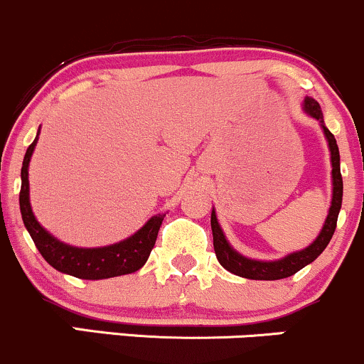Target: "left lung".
<instances>
[{
	"label": "left lung",
	"instance_id": "1",
	"mask_svg": "<svg viewBox=\"0 0 364 364\" xmlns=\"http://www.w3.org/2000/svg\"><path fill=\"white\" fill-rule=\"evenodd\" d=\"M304 109L309 115L320 120L321 127L328 141L330 154H332V182H333V196H332V206H330L328 216L325 220V225L321 228L320 235L316 237V240L309 247L303 249L299 252H292V255L285 256L284 259L279 261H255L247 259L244 256H240L239 252H235L230 247V244L227 242L225 235H223L222 228H220L218 222H216L215 211H211V230H213V247L215 255L218 258L220 264H222L225 270H228L234 275L244 277V279L251 280H279V279H287V277L294 275L304 268L306 264H309L314 261L321 252L325 251V247L328 246L330 239H332L333 232L337 227V218L338 211L342 206V175H341V156H338V148L337 141L333 137V134L325 127L323 124V115H321V108L316 101L311 97H306L304 100Z\"/></svg>",
	"mask_w": 364,
	"mask_h": 364
}]
</instances>
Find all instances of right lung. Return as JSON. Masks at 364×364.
Segmentation results:
<instances>
[{
  "instance_id": "obj_1",
  "label": "right lung",
  "mask_w": 364,
  "mask_h": 364,
  "mask_svg": "<svg viewBox=\"0 0 364 364\" xmlns=\"http://www.w3.org/2000/svg\"><path fill=\"white\" fill-rule=\"evenodd\" d=\"M39 136V132H38ZM38 137L34 139L26 151L22 163V187H20V213H22L23 225L27 227L28 234L34 240L36 247L39 249L41 256L56 268L58 272L68 273L77 279L85 280H101L109 277L127 275V273L137 272L144 267L149 258L151 249L156 242L158 230H160L165 215H156L146 223L137 234L129 237L127 240L113 244L108 247L96 249H80L72 247L60 242L51 234H48L39 222L36 220L28 203V161H31L32 151H34Z\"/></svg>"
}]
</instances>
